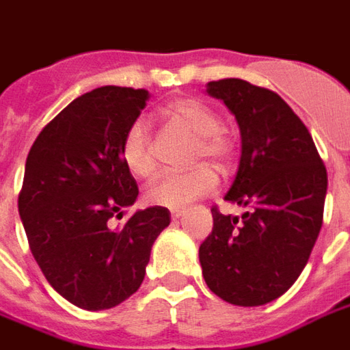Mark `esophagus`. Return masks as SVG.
Instances as JSON below:
<instances>
[{
    "mask_svg": "<svg viewBox=\"0 0 350 350\" xmlns=\"http://www.w3.org/2000/svg\"><path fill=\"white\" fill-rule=\"evenodd\" d=\"M183 213V208H170V217L172 219H180Z\"/></svg>",
    "mask_w": 350,
    "mask_h": 350,
    "instance_id": "esophagus-1",
    "label": "esophagus"
}]
</instances>
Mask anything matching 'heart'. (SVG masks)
<instances>
[{
    "label": "heart",
    "instance_id": "1",
    "mask_svg": "<svg viewBox=\"0 0 350 350\" xmlns=\"http://www.w3.org/2000/svg\"><path fill=\"white\" fill-rule=\"evenodd\" d=\"M163 120L174 127L197 137L193 148V161L210 159L221 167L228 165L232 157V140L221 129L219 116L197 99H176L161 108ZM122 159L125 168L137 178H152L155 172V157L148 127L142 120L129 125L122 142ZM217 172L210 165H197L187 172L163 174L146 191V198L155 206L180 208L191 200L206 197L217 189Z\"/></svg>",
    "mask_w": 350,
    "mask_h": 350
}]
</instances>
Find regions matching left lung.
<instances>
[{"label": "left lung", "mask_w": 350, "mask_h": 350, "mask_svg": "<svg viewBox=\"0 0 350 350\" xmlns=\"http://www.w3.org/2000/svg\"><path fill=\"white\" fill-rule=\"evenodd\" d=\"M206 93L240 127L242 157L225 200L245 212L212 208V234L198 250L202 275L228 304L262 306L306 268L323 227L328 176L308 127L278 93L240 79L208 82Z\"/></svg>", "instance_id": "obj_1"}]
</instances>
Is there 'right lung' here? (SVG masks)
Returning a JSON list of instances; mask_svg holds the SVG:
<instances>
[{"label": "right lung", "instance_id": "obj_1", "mask_svg": "<svg viewBox=\"0 0 350 350\" xmlns=\"http://www.w3.org/2000/svg\"><path fill=\"white\" fill-rule=\"evenodd\" d=\"M150 93L103 86L80 95L35 138L18 212L29 250L54 291L77 308L110 309L142 285L153 242L170 225L163 206L123 210L138 187L122 142Z\"/></svg>", "mask_w": 350, "mask_h": 350}]
</instances>
